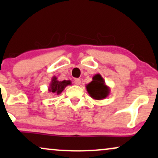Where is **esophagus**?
<instances>
[{
	"label": "esophagus",
	"instance_id": "esophagus-1",
	"mask_svg": "<svg viewBox=\"0 0 158 158\" xmlns=\"http://www.w3.org/2000/svg\"><path fill=\"white\" fill-rule=\"evenodd\" d=\"M74 83H75V85H80L81 84L80 79H75V80H74Z\"/></svg>",
	"mask_w": 158,
	"mask_h": 158
}]
</instances>
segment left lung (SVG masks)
I'll return each instance as SVG.
<instances>
[{
    "label": "left lung",
    "instance_id": "obj_1",
    "mask_svg": "<svg viewBox=\"0 0 158 158\" xmlns=\"http://www.w3.org/2000/svg\"><path fill=\"white\" fill-rule=\"evenodd\" d=\"M90 83L86 85V89L90 97L94 99L102 100L109 95L110 88L106 85L105 79L99 73L95 74Z\"/></svg>",
    "mask_w": 158,
    "mask_h": 158
}]
</instances>
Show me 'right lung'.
<instances>
[{
  "label": "right lung",
  "instance_id": "right-lung-1",
  "mask_svg": "<svg viewBox=\"0 0 158 158\" xmlns=\"http://www.w3.org/2000/svg\"><path fill=\"white\" fill-rule=\"evenodd\" d=\"M71 85V81L70 80L59 81L57 77L54 76V77H52L51 81H50V85L48 87V90L50 92H52V94L59 95L68 85Z\"/></svg>",
  "mask_w": 158,
  "mask_h": 158
}]
</instances>
